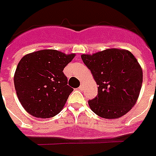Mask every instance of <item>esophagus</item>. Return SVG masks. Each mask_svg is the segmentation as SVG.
I'll list each match as a JSON object with an SVG mask.
<instances>
[{
    "mask_svg": "<svg viewBox=\"0 0 156 156\" xmlns=\"http://www.w3.org/2000/svg\"><path fill=\"white\" fill-rule=\"evenodd\" d=\"M84 87H85V85H84V83L83 82H81V84H80V87H79V89H80V90H83L84 89Z\"/></svg>",
    "mask_w": 156,
    "mask_h": 156,
    "instance_id": "1",
    "label": "esophagus"
}]
</instances>
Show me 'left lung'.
I'll use <instances>...</instances> for the list:
<instances>
[{
  "label": "left lung",
  "instance_id": "obj_1",
  "mask_svg": "<svg viewBox=\"0 0 156 156\" xmlns=\"http://www.w3.org/2000/svg\"><path fill=\"white\" fill-rule=\"evenodd\" d=\"M98 85V94L88 101L91 111L106 119L121 118L131 110L140 96L143 71L129 50L108 48L81 55Z\"/></svg>",
  "mask_w": 156,
  "mask_h": 156
}]
</instances>
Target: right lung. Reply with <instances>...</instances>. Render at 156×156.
Returning <instances> with one entry per match:
<instances>
[{"instance_id": "1", "label": "right lung", "mask_w": 156, "mask_h": 156, "mask_svg": "<svg viewBox=\"0 0 156 156\" xmlns=\"http://www.w3.org/2000/svg\"><path fill=\"white\" fill-rule=\"evenodd\" d=\"M75 56L42 49L21 58L14 74V86L26 112L40 119L53 118L61 112L73 90L63 70Z\"/></svg>"}]
</instances>
